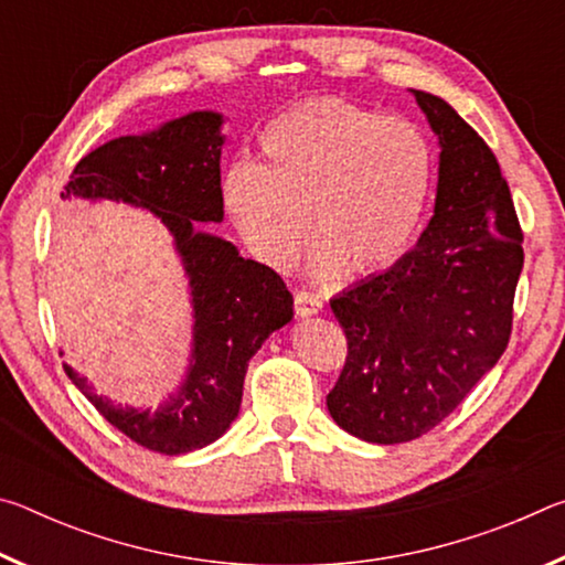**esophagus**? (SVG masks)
<instances>
[{"instance_id":"esophagus-1","label":"esophagus","mask_w":565,"mask_h":565,"mask_svg":"<svg viewBox=\"0 0 565 565\" xmlns=\"http://www.w3.org/2000/svg\"><path fill=\"white\" fill-rule=\"evenodd\" d=\"M294 309L299 317H313V313H319L323 309V303L319 296H313L309 291H296L294 294Z\"/></svg>"}]
</instances>
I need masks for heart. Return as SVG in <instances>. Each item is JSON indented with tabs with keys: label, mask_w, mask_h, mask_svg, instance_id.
Instances as JSON below:
<instances>
[{
	"label": "heart",
	"mask_w": 565,
	"mask_h": 565,
	"mask_svg": "<svg viewBox=\"0 0 565 565\" xmlns=\"http://www.w3.org/2000/svg\"><path fill=\"white\" fill-rule=\"evenodd\" d=\"M436 157L428 134L337 97L286 109L259 131V161L222 174V202L262 264L289 269L309 236L311 274L381 271L414 244L431 202Z\"/></svg>",
	"instance_id": "b5f03b06"
}]
</instances>
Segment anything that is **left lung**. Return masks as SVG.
<instances>
[{"instance_id":"8db88e82","label":"left lung","mask_w":565,"mask_h":565,"mask_svg":"<svg viewBox=\"0 0 565 565\" xmlns=\"http://www.w3.org/2000/svg\"><path fill=\"white\" fill-rule=\"evenodd\" d=\"M414 92L438 137L436 206L416 246L331 299L349 356L331 418L369 444L431 431L509 347L523 234L489 145L451 104Z\"/></svg>"}]
</instances>
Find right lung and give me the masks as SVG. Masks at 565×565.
Instances as JSON below:
<instances>
[{"mask_svg":"<svg viewBox=\"0 0 565 565\" xmlns=\"http://www.w3.org/2000/svg\"><path fill=\"white\" fill-rule=\"evenodd\" d=\"M222 124L216 111H191L154 131L111 139L74 167L62 191L66 202L109 199L149 209L174 238L194 309L191 359L177 394L157 411L117 406L64 363L72 384L114 428L167 456L226 434L242 406L248 359L294 319V296L279 274L199 226L224 218Z\"/></svg>","mask_w":565,"mask_h":565,"instance_id":"obj_1","label":"right lung"}]
</instances>
